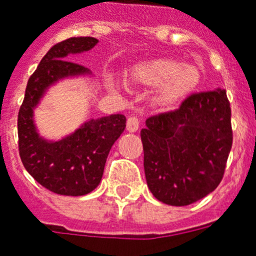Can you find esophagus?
<instances>
[{
  "instance_id": "1",
  "label": "esophagus",
  "mask_w": 256,
  "mask_h": 256,
  "mask_svg": "<svg viewBox=\"0 0 256 256\" xmlns=\"http://www.w3.org/2000/svg\"><path fill=\"white\" fill-rule=\"evenodd\" d=\"M138 126H140V120L137 119L136 116H130L126 120V130L128 132H136L138 130Z\"/></svg>"
}]
</instances>
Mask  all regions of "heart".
Listing matches in <instances>:
<instances>
[{
    "mask_svg": "<svg viewBox=\"0 0 256 256\" xmlns=\"http://www.w3.org/2000/svg\"><path fill=\"white\" fill-rule=\"evenodd\" d=\"M202 81V70L196 64L158 57L141 61L126 73V82L141 88H157L154 104L172 108L188 98Z\"/></svg>",
    "mask_w": 256,
    "mask_h": 256,
    "instance_id": "b5f03b06",
    "label": "heart"
}]
</instances>
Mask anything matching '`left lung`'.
<instances>
[{
  "label": "left lung",
  "mask_w": 256,
  "mask_h": 256,
  "mask_svg": "<svg viewBox=\"0 0 256 256\" xmlns=\"http://www.w3.org/2000/svg\"><path fill=\"white\" fill-rule=\"evenodd\" d=\"M145 124L144 170L156 199L184 206L217 188L233 144L225 90L190 95L178 110L150 116Z\"/></svg>",
  "instance_id": "8db88e82"
}]
</instances>
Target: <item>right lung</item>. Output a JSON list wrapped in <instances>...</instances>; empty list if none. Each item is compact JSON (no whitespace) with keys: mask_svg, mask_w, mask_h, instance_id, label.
<instances>
[{"mask_svg":"<svg viewBox=\"0 0 256 256\" xmlns=\"http://www.w3.org/2000/svg\"><path fill=\"white\" fill-rule=\"evenodd\" d=\"M98 39L69 38L54 44L42 58L27 82L18 114L19 156L28 174L50 191L66 196H82L98 187L110 149L126 128L122 114L92 119L58 141L39 136L34 123V108L47 88L62 78L88 76L90 70L68 61L69 54L90 50Z\"/></svg>","mask_w":256,"mask_h":256,"instance_id":"1","label":"right lung"}]
</instances>
